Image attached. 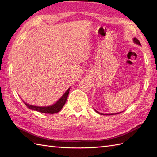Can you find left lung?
Segmentation results:
<instances>
[{"label": "left lung", "instance_id": "left-lung-1", "mask_svg": "<svg viewBox=\"0 0 157 157\" xmlns=\"http://www.w3.org/2000/svg\"><path fill=\"white\" fill-rule=\"evenodd\" d=\"M133 40H134V42H135V43H136L137 44H138V45H141V44H140V41L138 40V39H137L136 38H134V39H133ZM95 110V109H94ZM96 111V112H97L98 113H99V114H100V115H116V114H119V113H121L122 112H120V113H115V114H102V113H99L98 111H97L96 110H95Z\"/></svg>", "mask_w": 157, "mask_h": 157}]
</instances>
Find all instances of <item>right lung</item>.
I'll use <instances>...</instances> for the list:
<instances>
[{
    "instance_id": "1",
    "label": "right lung",
    "mask_w": 157,
    "mask_h": 157,
    "mask_svg": "<svg viewBox=\"0 0 157 157\" xmlns=\"http://www.w3.org/2000/svg\"><path fill=\"white\" fill-rule=\"evenodd\" d=\"M69 90L70 88L65 92V93L63 95L62 97H61L59 100L57 101L55 104L50 106L48 107H38V106H34V105H29V104L26 103L24 101H23V102L25 104V105L30 109H32V110L36 111L39 112H41L43 113H48V114H54L56 113H58L61 111V109L63 108L64 106L65 103L67 101V98L68 97L69 92Z\"/></svg>"
}]
</instances>
